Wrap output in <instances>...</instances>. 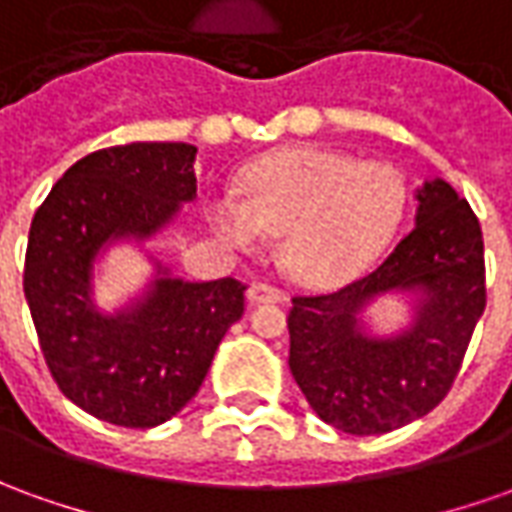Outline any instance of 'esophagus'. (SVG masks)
Instances as JSON below:
<instances>
[{
    "label": "esophagus",
    "instance_id": "1",
    "mask_svg": "<svg viewBox=\"0 0 512 512\" xmlns=\"http://www.w3.org/2000/svg\"><path fill=\"white\" fill-rule=\"evenodd\" d=\"M284 301V295L276 287H270V284H262V281H256V284H250L248 287V303L250 306H256V303H281Z\"/></svg>",
    "mask_w": 512,
    "mask_h": 512
}]
</instances>
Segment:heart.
Returning a JSON list of instances; mask_svg holds the SVG:
<instances>
[{
    "instance_id": "obj_1",
    "label": "heart",
    "mask_w": 512,
    "mask_h": 512,
    "mask_svg": "<svg viewBox=\"0 0 512 512\" xmlns=\"http://www.w3.org/2000/svg\"><path fill=\"white\" fill-rule=\"evenodd\" d=\"M407 209L404 175L387 161L292 147L253 161L239 195L214 192L206 217L225 245L278 236V264L303 287H340L393 242Z\"/></svg>"
}]
</instances>
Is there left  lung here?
<instances>
[{
    "mask_svg": "<svg viewBox=\"0 0 512 512\" xmlns=\"http://www.w3.org/2000/svg\"><path fill=\"white\" fill-rule=\"evenodd\" d=\"M415 228L368 276L292 298L290 370L309 407L348 435H384L438 407L485 312V248L471 206L443 178L415 189ZM411 295L413 320L373 335L361 317Z\"/></svg>",
    "mask_w": 512,
    "mask_h": 512,
    "instance_id": "8db88e82",
    "label": "left lung"
}]
</instances>
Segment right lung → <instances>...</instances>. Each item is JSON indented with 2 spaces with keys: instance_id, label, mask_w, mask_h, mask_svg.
Wrapping results in <instances>:
<instances>
[{
  "instance_id": "1",
  "label": "right lung",
  "mask_w": 512,
  "mask_h": 512,
  "mask_svg": "<svg viewBox=\"0 0 512 512\" xmlns=\"http://www.w3.org/2000/svg\"><path fill=\"white\" fill-rule=\"evenodd\" d=\"M195 144L133 142L80 158L35 211L24 298L61 393L130 429L169 421L195 398L225 331L245 312L236 278L183 281L153 253V281L116 312L94 303V262L144 245L197 197Z\"/></svg>"
}]
</instances>
